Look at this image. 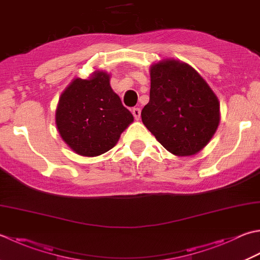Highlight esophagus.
Listing matches in <instances>:
<instances>
[{"label":"esophagus","instance_id":"1","mask_svg":"<svg viewBox=\"0 0 260 260\" xmlns=\"http://www.w3.org/2000/svg\"><path fill=\"white\" fill-rule=\"evenodd\" d=\"M132 114H133L134 118L136 120H139L140 116H141V109L140 108H133V109H132Z\"/></svg>","mask_w":260,"mask_h":260}]
</instances>
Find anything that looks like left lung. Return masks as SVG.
<instances>
[{"label": "left lung", "mask_w": 260, "mask_h": 260, "mask_svg": "<svg viewBox=\"0 0 260 260\" xmlns=\"http://www.w3.org/2000/svg\"><path fill=\"white\" fill-rule=\"evenodd\" d=\"M142 121L172 154H196L214 135L220 105L214 92L186 63L167 59L152 65L150 101Z\"/></svg>", "instance_id": "8db88e82"}]
</instances>
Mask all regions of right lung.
<instances>
[{
    "mask_svg": "<svg viewBox=\"0 0 260 260\" xmlns=\"http://www.w3.org/2000/svg\"><path fill=\"white\" fill-rule=\"evenodd\" d=\"M109 84V75L94 72L90 80L75 79L59 98L56 125L75 153L96 156L117 144L133 121Z\"/></svg>",
    "mask_w": 260,
    "mask_h": 260,
    "instance_id": "right-lung-1",
    "label": "right lung"
}]
</instances>
